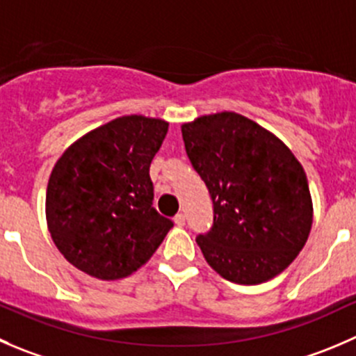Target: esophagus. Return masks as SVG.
Instances as JSON below:
<instances>
[{
	"instance_id": "34e87169",
	"label": "esophagus",
	"mask_w": 356,
	"mask_h": 356,
	"mask_svg": "<svg viewBox=\"0 0 356 356\" xmlns=\"http://www.w3.org/2000/svg\"><path fill=\"white\" fill-rule=\"evenodd\" d=\"M174 222L177 224V226H184V224H186V216H184V213H177V216L174 217Z\"/></svg>"
}]
</instances>
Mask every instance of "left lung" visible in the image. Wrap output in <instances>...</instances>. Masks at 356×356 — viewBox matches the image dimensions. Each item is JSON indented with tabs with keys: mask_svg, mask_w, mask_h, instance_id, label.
I'll return each mask as SVG.
<instances>
[{
	"mask_svg": "<svg viewBox=\"0 0 356 356\" xmlns=\"http://www.w3.org/2000/svg\"><path fill=\"white\" fill-rule=\"evenodd\" d=\"M181 130L213 203L212 229L196 238L205 261L240 285L280 275L312 231L302 165L275 134L238 113L200 116Z\"/></svg>",
	"mask_w": 356,
	"mask_h": 356,
	"instance_id": "obj_1",
	"label": "left lung"
}]
</instances>
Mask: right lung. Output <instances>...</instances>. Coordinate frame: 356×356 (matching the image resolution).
I'll return each instance as SVG.
<instances>
[{
	"label": "right lung",
	"mask_w": 356,
	"mask_h": 356,
	"mask_svg": "<svg viewBox=\"0 0 356 356\" xmlns=\"http://www.w3.org/2000/svg\"><path fill=\"white\" fill-rule=\"evenodd\" d=\"M168 123L129 115L90 130L62 153L48 179L47 226L83 273L120 280L146 264L174 226L153 207L149 165Z\"/></svg>",
	"instance_id": "right-lung-1"
}]
</instances>
